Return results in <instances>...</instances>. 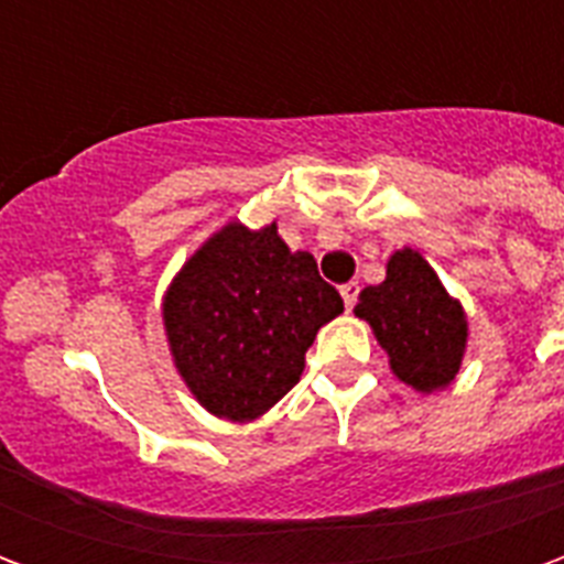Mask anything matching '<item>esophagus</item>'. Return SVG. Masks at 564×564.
<instances>
[{
  "mask_svg": "<svg viewBox=\"0 0 564 564\" xmlns=\"http://www.w3.org/2000/svg\"><path fill=\"white\" fill-rule=\"evenodd\" d=\"M341 299H344V307L350 311V307L356 305V299H359V286H356V283H344Z\"/></svg>",
  "mask_w": 564,
  "mask_h": 564,
  "instance_id": "34e87169",
  "label": "esophagus"
}]
</instances>
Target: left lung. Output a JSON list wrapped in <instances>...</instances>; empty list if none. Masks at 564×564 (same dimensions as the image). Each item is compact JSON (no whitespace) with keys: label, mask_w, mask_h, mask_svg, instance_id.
<instances>
[{"label":"left lung","mask_w":564,"mask_h":564,"mask_svg":"<svg viewBox=\"0 0 564 564\" xmlns=\"http://www.w3.org/2000/svg\"><path fill=\"white\" fill-rule=\"evenodd\" d=\"M354 314L375 329L392 375L416 392L444 390L459 375L468 344L465 311L411 247L392 253L387 281L366 286Z\"/></svg>","instance_id":"obj_1"}]
</instances>
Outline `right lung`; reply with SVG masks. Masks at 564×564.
Instances as JSON below:
<instances>
[{
  "mask_svg": "<svg viewBox=\"0 0 564 564\" xmlns=\"http://www.w3.org/2000/svg\"><path fill=\"white\" fill-rule=\"evenodd\" d=\"M344 311L317 259L278 223H226L186 259L162 299L177 375L214 416L250 423L293 390L317 332Z\"/></svg>",
  "mask_w": 564,
  "mask_h": 564,
  "instance_id": "add662e5",
  "label": "right lung"
}]
</instances>
